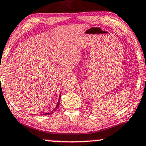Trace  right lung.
Here are the masks:
<instances>
[{
    "label": "right lung",
    "mask_w": 146,
    "mask_h": 146,
    "mask_svg": "<svg viewBox=\"0 0 146 146\" xmlns=\"http://www.w3.org/2000/svg\"><path fill=\"white\" fill-rule=\"evenodd\" d=\"M60 96H61V95H60V96H59V98H58V102H57V104L56 107H55V108L53 110H52V111L50 112V113H49V112H48V113H45V114H43V115H47V114H50L51 113H53L54 111H56V110L58 109V106H59V104H60Z\"/></svg>",
    "instance_id": "1"
}]
</instances>
